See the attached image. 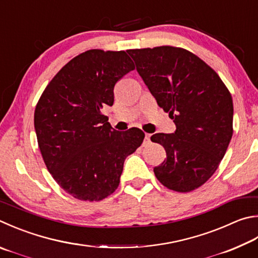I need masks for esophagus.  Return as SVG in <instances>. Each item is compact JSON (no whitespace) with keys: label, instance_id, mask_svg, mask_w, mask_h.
Listing matches in <instances>:
<instances>
[{"label":"esophagus","instance_id":"1","mask_svg":"<svg viewBox=\"0 0 258 258\" xmlns=\"http://www.w3.org/2000/svg\"><path fill=\"white\" fill-rule=\"evenodd\" d=\"M150 138H151V134H149V133H145L144 134V141H143V145L144 147H147V145L151 142L150 141Z\"/></svg>","mask_w":258,"mask_h":258}]
</instances>
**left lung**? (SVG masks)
<instances>
[{"mask_svg":"<svg viewBox=\"0 0 258 258\" xmlns=\"http://www.w3.org/2000/svg\"><path fill=\"white\" fill-rule=\"evenodd\" d=\"M140 76L176 131L157 133L167 159L154 175L171 190L187 193L207 182L232 138L233 104L218 73L189 50L174 46L128 49Z\"/></svg>","mask_w":258,"mask_h":258,"instance_id":"8db88e82","label":"left lung"}]
</instances>
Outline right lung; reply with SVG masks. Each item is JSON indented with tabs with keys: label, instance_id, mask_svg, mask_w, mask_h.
<instances>
[{
	"label": "right lung",
	"instance_id": "right-lung-1",
	"mask_svg": "<svg viewBox=\"0 0 258 258\" xmlns=\"http://www.w3.org/2000/svg\"><path fill=\"white\" fill-rule=\"evenodd\" d=\"M135 69L126 51L90 49L59 70L41 93L35 130L55 181L80 201H101L119 185L125 159L142 144L140 128L117 132L100 109L114 104V87Z\"/></svg>",
	"mask_w": 258,
	"mask_h": 258
}]
</instances>
